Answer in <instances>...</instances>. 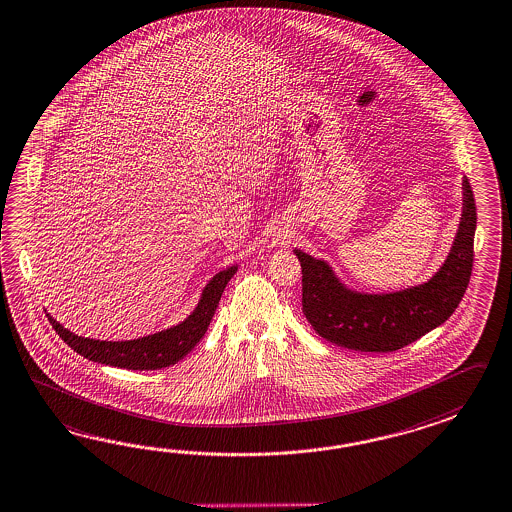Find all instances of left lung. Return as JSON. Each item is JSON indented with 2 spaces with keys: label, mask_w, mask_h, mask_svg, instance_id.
Masks as SVG:
<instances>
[{
  "label": "left lung",
  "mask_w": 512,
  "mask_h": 512,
  "mask_svg": "<svg viewBox=\"0 0 512 512\" xmlns=\"http://www.w3.org/2000/svg\"><path fill=\"white\" fill-rule=\"evenodd\" d=\"M463 216L454 246L428 283L397 294L367 296L347 290L327 262L294 250L303 273V314L321 338L364 353H393L450 318L465 296L474 266L476 202L463 180Z\"/></svg>",
  "instance_id": "left-lung-1"
}]
</instances>
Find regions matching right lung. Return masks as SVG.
Listing matches in <instances>:
<instances>
[{
    "label": "right lung",
    "instance_id": "1",
    "mask_svg": "<svg viewBox=\"0 0 512 512\" xmlns=\"http://www.w3.org/2000/svg\"><path fill=\"white\" fill-rule=\"evenodd\" d=\"M237 272V266L216 273L204 288L202 299L193 314L180 325L163 330L152 336L130 341H99L80 338L77 334L64 329L57 319L47 314L49 323L57 330L58 336L68 343L73 351L97 364L114 365L121 369L134 371H154L180 362L185 354L191 353L194 345L204 338L205 330L215 316L218 301Z\"/></svg>",
    "mask_w": 512,
    "mask_h": 512
}]
</instances>
